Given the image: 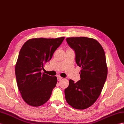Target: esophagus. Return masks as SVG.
Wrapping results in <instances>:
<instances>
[{
	"mask_svg": "<svg viewBox=\"0 0 124 124\" xmlns=\"http://www.w3.org/2000/svg\"><path fill=\"white\" fill-rule=\"evenodd\" d=\"M57 78H58V80H61V79L62 78H63L61 77H60V75H58V76H57Z\"/></svg>",
	"mask_w": 124,
	"mask_h": 124,
	"instance_id": "obj_1",
	"label": "esophagus"
}]
</instances>
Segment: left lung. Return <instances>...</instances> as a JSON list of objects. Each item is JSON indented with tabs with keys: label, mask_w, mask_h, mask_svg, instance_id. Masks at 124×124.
Wrapping results in <instances>:
<instances>
[{
	"label": "left lung",
	"mask_w": 124,
	"mask_h": 124,
	"mask_svg": "<svg viewBox=\"0 0 124 124\" xmlns=\"http://www.w3.org/2000/svg\"><path fill=\"white\" fill-rule=\"evenodd\" d=\"M66 40L75 51V62L82 69L80 80L74 83L70 80L64 90L65 99L75 109H86L97 100L106 81L105 54L100 43L92 38L72 37Z\"/></svg>",
	"instance_id": "1"
}]
</instances>
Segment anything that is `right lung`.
<instances>
[{
  "instance_id": "add662e5",
  "label": "right lung",
  "mask_w": 124,
  "mask_h": 124,
  "mask_svg": "<svg viewBox=\"0 0 124 124\" xmlns=\"http://www.w3.org/2000/svg\"><path fill=\"white\" fill-rule=\"evenodd\" d=\"M64 38H34L28 40L22 46L15 66V74L21 96L29 105L39 106L49 100L56 86L57 78L41 71Z\"/></svg>"
}]
</instances>
